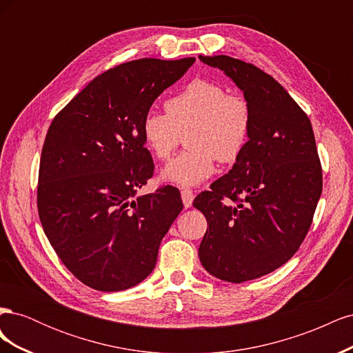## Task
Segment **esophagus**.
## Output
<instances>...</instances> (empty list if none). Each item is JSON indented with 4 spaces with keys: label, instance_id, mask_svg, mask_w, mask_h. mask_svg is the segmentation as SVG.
<instances>
[{
    "label": "esophagus",
    "instance_id": "1",
    "mask_svg": "<svg viewBox=\"0 0 353 353\" xmlns=\"http://www.w3.org/2000/svg\"><path fill=\"white\" fill-rule=\"evenodd\" d=\"M181 199H183V203L185 208H191L193 205V200H194V194L191 190H183L181 191Z\"/></svg>",
    "mask_w": 353,
    "mask_h": 353
}]
</instances>
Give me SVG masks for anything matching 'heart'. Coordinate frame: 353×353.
<instances>
[{
	"label": "heart",
	"instance_id": "b5f03b06",
	"mask_svg": "<svg viewBox=\"0 0 353 353\" xmlns=\"http://www.w3.org/2000/svg\"><path fill=\"white\" fill-rule=\"evenodd\" d=\"M166 113L148 110L141 121L145 147L163 160L185 134L188 150L162 169L163 181L194 187L215 172L216 159L232 163L248 145L252 130L250 104L239 94H230L221 83L193 79L166 104Z\"/></svg>",
	"mask_w": 353,
	"mask_h": 353
}]
</instances>
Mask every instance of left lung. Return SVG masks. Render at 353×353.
Segmentation results:
<instances>
[{
  "label": "left lung",
  "instance_id": "obj_1",
  "mask_svg": "<svg viewBox=\"0 0 353 353\" xmlns=\"http://www.w3.org/2000/svg\"><path fill=\"white\" fill-rule=\"evenodd\" d=\"M243 91L252 109L248 145L227 175L194 200L206 216L205 270L243 283L280 268L301 248L323 191L312 125L268 73L228 56H199Z\"/></svg>",
  "mask_w": 353,
  "mask_h": 353
}]
</instances>
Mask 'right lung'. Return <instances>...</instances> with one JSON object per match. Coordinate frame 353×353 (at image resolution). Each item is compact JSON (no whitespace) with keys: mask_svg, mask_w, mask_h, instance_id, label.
<instances>
[{"mask_svg":"<svg viewBox=\"0 0 353 353\" xmlns=\"http://www.w3.org/2000/svg\"><path fill=\"white\" fill-rule=\"evenodd\" d=\"M194 60L140 59L116 66L92 79L48 128L39 219L60 261L95 290L121 292L145 280L183 210L175 187L137 196L154 169L141 121Z\"/></svg>","mask_w":353,"mask_h":353,"instance_id":"add662e5","label":"right lung"}]
</instances>
